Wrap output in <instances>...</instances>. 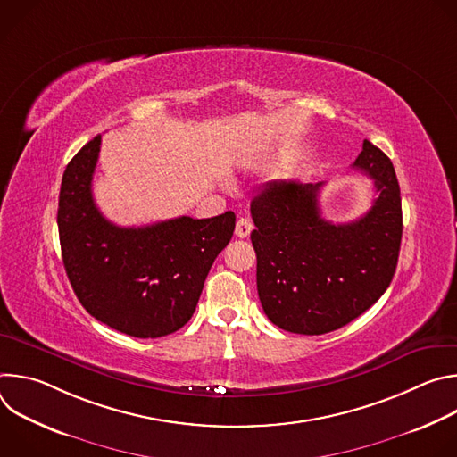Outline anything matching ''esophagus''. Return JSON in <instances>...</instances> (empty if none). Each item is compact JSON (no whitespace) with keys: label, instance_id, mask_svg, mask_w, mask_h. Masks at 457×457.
I'll list each match as a JSON object with an SVG mask.
<instances>
[{"label":"esophagus","instance_id":"obj_1","mask_svg":"<svg viewBox=\"0 0 457 457\" xmlns=\"http://www.w3.org/2000/svg\"><path fill=\"white\" fill-rule=\"evenodd\" d=\"M253 231V222L249 219H238L237 220V228H235V235L238 238H245L249 237V233Z\"/></svg>","mask_w":457,"mask_h":457}]
</instances>
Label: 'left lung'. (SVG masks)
I'll return each mask as SVG.
<instances>
[{"label":"left lung","instance_id":"left-lung-1","mask_svg":"<svg viewBox=\"0 0 457 457\" xmlns=\"http://www.w3.org/2000/svg\"><path fill=\"white\" fill-rule=\"evenodd\" d=\"M353 168L369 175L376 191L358 220L321 217L323 182L273 180L251 203L258 298L284 331H337L376 303L395 277L403 231L395 166L365 139Z\"/></svg>","mask_w":457,"mask_h":457}]
</instances>
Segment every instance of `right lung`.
<instances>
[{"mask_svg": "<svg viewBox=\"0 0 457 457\" xmlns=\"http://www.w3.org/2000/svg\"><path fill=\"white\" fill-rule=\"evenodd\" d=\"M99 150L96 136L62 173L57 228L64 270L81 305L108 328L136 338L171 335L193 316L233 237L235 213L119 228L92 197Z\"/></svg>", "mask_w": 457, "mask_h": 457, "instance_id": "add662e5", "label": "right lung"}]
</instances>
